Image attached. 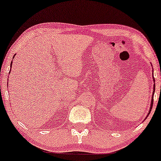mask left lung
<instances>
[{"label":"left lung","instance_id":"8db88e82","mask_svg":"<svg viewBox=\"0 0 161 161\" xmlns=\"http://www.w3.org/2000/svg\"><path fill=\"white\" fill-rule=\"evenodd\" d=\"M151 65H152V64H151ZM152 72H153V69H152ZM152 80H153V81H154V85H153V92H152V101H151V103H150V108H149V112H148V114H147V118L148 116H149V113H150V112H151V110H152V104H153V97H154V90H155V82H154V75H153V72H152ZM145 118V119H146ZM144 119V120H145Z\"/></svg>","mask_w":161,"mask_h":161}]
</instances>
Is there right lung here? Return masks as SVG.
Returning <instances> with one entry per match:
<instances>
[{"mask_svg":"<svg viewBox=\"0 0 161 161\" xmlns=\"http://www.w3.org/2000/svg\"><path fill=\"white\" fill-rule=\"evenodd\" d=\"M14 56H15V55H14L13 56V58H14ZM12 62H11V65H10V68H12ZM11 72V70L9 71V72Z\"/></svg>","mask_w":161,"mask_h":161,"instance_id":"1","label":"right lung"}]
</instances>
